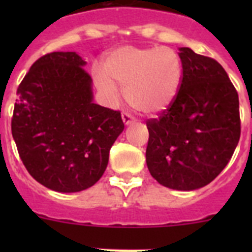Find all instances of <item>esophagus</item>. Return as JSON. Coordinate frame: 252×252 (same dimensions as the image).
<instances>
[{
  "label": "esophagus",
  "instance_id": "34e87169",
  "mask_svg": "<svg viewBox=\"0 0 252 252\" xmlns=\"http://www.w3.org/2000/svg\"><path fill=\"white\" fill-rule=\"evenodd\" d=\"M121 117H122V121H124V124L126 125V126H128V125H131L132 122H135V119H133L132 116L128 115V113H126V112L122 113Z\"/></svg>",
  "mask_w": 252,
  "mask_h": 252
}]
</instances>
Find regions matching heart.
Wrapping results in <instances>:
<instances>
[{
  "mask_svg": "<svg viewBox=\"0 0 252 252\" xmlns=\"http://www.w3.org/2000/svg\"><path fill=\"white\" fill-rule=\"evenodd\" d=\"M93 79L112 103L120 97L116 82L124 87L125 97L133 108L153 115L166 110L177 98L183 65L173 49L122 46L104 60V72L93 70Z\"/></svg>",
  "mask_w": 252,
  "mask_h": 252,
  "instance_id": "obj_1",
  "label": "heart"
}]
</instances>
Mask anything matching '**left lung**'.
<instances>
[{
    "mask_svg": "<svg viewBox=\"0 0 252 252\" xmlns=\"http://www.w3.org/2000/svg\"><path fill=\"white\" fill-rule=\"evenodd\" d=\"M179 58L183 79L177 98L146 122V164L161 186L194 190L223 170L239 144V94L215 59L189 48H179Z\"/></svg>",
    "mask_w": 252,
    "mask_h": 252,
    "instance_id": "1",
    "label": "left lung"
}]
</instances>
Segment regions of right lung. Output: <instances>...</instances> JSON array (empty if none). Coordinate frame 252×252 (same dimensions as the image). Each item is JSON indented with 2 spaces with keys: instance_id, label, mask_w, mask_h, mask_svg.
Wrapping results in <instances>:
<instances>
[{
  "instance_id": "1",
  "label": "right lung",
  "mask_w": 252,
  "mask_h": 252,
  "mask_svg": "<svg viewBox=\"0 0 252 252\" xmlns=\"http://www.w3.org/2000/svg\"><path fill=\"white\" fill-rule=\"evenodd\" d=\"M75 51L37 59L17 88L11 130L30 175L46 188L81 192L101 179L124 131L120 111L93 102L92 78Z\"/></svg>"
}]
</instances>
